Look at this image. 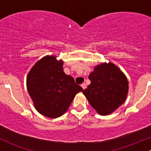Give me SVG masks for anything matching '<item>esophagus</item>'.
I'll return each mask as SVG.
<instances>
[{
	"instance_id": "esophagus-1",
	"label": "esophagus",
	"mask_w": 151,
	"mask_h": 151,
	"mask_svg": "<svg viewBox=\"0 0 151 151\" xmlns=\"http://www.w3.org/2000/svg\"><path fill=\"white\" fill-rule=\"evenodd\" d=\"M81 87H82V88H83V90H85V88H87V85H85V83H83V84H82V85H81Z\"/></svg>"
}]
</instances>
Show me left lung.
<instances>
[{"label": "left lung", "instance_id": "1", "mask_svg": "<svg viewBox=\"0 0 151 151\" xmlns=\"http://www.w3.org/2000/svg\"><path fill=\"white\" fill-rule=\"evenodd\" d=\"M88 78L91 83L83 93L99 115H110L126 101L129 82L123 71L114 63L109 62L97 65Z\"/></svg>", "mask_w": 151, "mask_h": 151}]
</instances>
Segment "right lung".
Returning a JSON list of instances; mask_svg holds the SVG:
<instances>
[{"label":"right lung","mask_w":151,"mask_h":151,"mask_svg":"<svg viewBox=\"0 0 151 151\" xmlns=\"http://www.w3.org/2000/svg\"><path fill=\"white\" fill-rule=\"evenodd\" d=\"M63 61L55 55L38 60L27 76V89L36 110L44 116L57 118L68 110L77 93L83 89L63 71Z\"/></svg>","instance_id":"1"}]
</instances>
